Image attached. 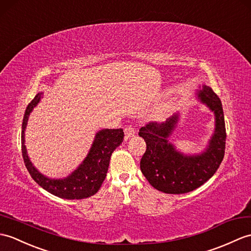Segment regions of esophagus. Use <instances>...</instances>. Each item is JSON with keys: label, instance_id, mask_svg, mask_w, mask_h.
I'll return each mask as SVG.
<instances>
[{"label": "esophagus", "instance_id": "obj_1", "mask_svg": "<svg viewBox=\"0 0 251 251\" xmlns=\"http://www.w3.org/2000/svg\"><path fill=\"white\" fill-rule=\"evenodd\" d=\"M124 132H125V139H129V138L135 136L136 129H135V127H133L132 125H127L124 128Z\"/></svg>", "mask_w": 251, "mask_h": 251}]
</instances>
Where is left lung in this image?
<instances>
[{
	"instance_id": "1",
	"label": "left lung",
	"mask_w": 251,
	"mask_h": 251,
	"mask_svg": "<svg viewBox=\"0 0 251 251\" xmlns=\"http://www.w3.org/2000/svg\"><path fill=\"white\" fill-rule=\"evenodd\" d=\"M199 98L216 116L215 133L201 155L184 156L168 142L177 122L176 115L166 123L150 122L139 130V136L147 143L140 169L149 183L165 194H186L200 187L214 176L224 159L226 133L223 104L216 93L206 85L199 93Z\"/></svg>"
}]
</instances>
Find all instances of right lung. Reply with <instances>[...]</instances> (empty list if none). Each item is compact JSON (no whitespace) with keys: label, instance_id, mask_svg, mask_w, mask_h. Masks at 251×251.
Listing matches in <instances>:
<instances>
[{"label":"right lung","instance_id":"add662e5","mask_svg":"<svg viewBox=\"0 0 251 251\" xmlns=\"http://www.w3.org/2000/svg\"><path fill=\"white\" fill-rule=\"evenodd\" d=\"M42 95V93H38L27 104L22 122L21 150L28 173L40 187L62 199L78 200L94 196L101 187L102 182L106 178L112 153L123 142V129H102L97 132L89 155L77 170L68 177L64 179H50L45 177L31 164L25 145V130L28 115L40 100Z\"/></svg>","mask_w":251,"mask_h":251}]
</instances>
